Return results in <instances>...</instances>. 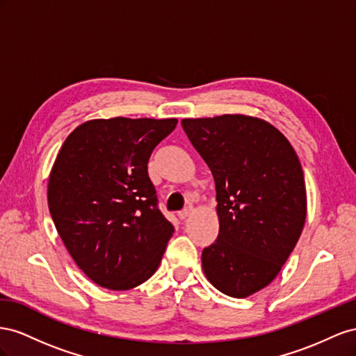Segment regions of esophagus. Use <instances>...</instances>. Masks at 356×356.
Instances as JSON below:
<instances>
[{
  "mask_svg": "<svg viewBox=\"0 0 356 356\" xmlns=\"http://www.w3.org/2000/svg\"><path fill=\"white\" fill-rule=\"evenodd\" d=\"M192 211H194V209H192V207H186L185 210L179 211V219H181V220H186V219L192 215Z\"/></svg>",
  "mask_w": 356,
  "mask_h": 356,
  "instance_id": "1",
  "label": "esophagus"
}]
</instances>
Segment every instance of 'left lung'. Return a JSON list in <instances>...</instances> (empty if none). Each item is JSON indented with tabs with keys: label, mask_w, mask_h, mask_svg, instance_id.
<instances>
[{
	"label": "left lung",
	"mask_w": 356,
	"mask_h": 356,
	"mask_svg": "<svg viewBox=\"0 0 356 356\" xmlns=\"http://www.w3.org/2000/svg\"><path fill=\"white\" fill-rule=\"evenodd\" d=\"M216 186L219 236L202 250L207 280L246 298L274 280L307 215L304 172L288 138L246 115L181 119Z\"/></svg>",
	"instance_id": "1"
}]
</instances>
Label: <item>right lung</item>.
Here are the masks:
<instances>
[{"label": "right lung", "mask_w": 356, "mask_h": 356, "mask_svg": "<svg viewBox=\"0 0 356 356\" xmlns=\"http://www.w3.org/2000/svg\"><path fill=\"white\" fill-rule=\"evenodd\" d=\"M177 119H92L60 146L47 202L60 240L97 285L133 289L154 274L175 227L158 209L147 162Z\"/></svg>", "instance_id": "right-lung-1"}]
</instances>
